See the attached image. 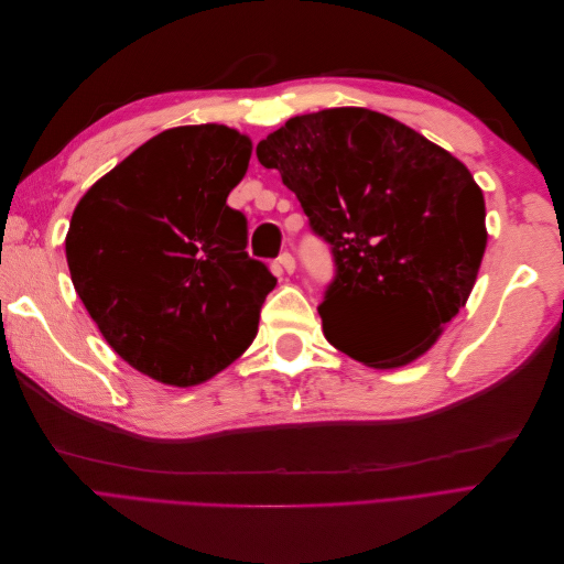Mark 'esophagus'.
<instances>
[{
  "instance_id": "esophagus-1",
  "label": "esophagus",
  "mask_w": 564,
  "mask_h": 564,
  "mask_svg": "<svg viewBox=\"0 0 564 564\" xmlns=\"http://www.w3.org/2000/svg\"><path fill=\"white\" fill-rule=\"evenodd\" d=\"M278 268L282 270V272H286V275H292V272L296 270V259L289 251H284V253H280V259H278Z\"/></svg>"
}]
</instances>
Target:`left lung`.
Instances as JSON below:
<instances>
[{"label":"left lung","mask_w":564,"mask_h":564,"mask_svg":"<svg viewBox=\"0 0 564 564\" xmlns=\"http://www.w3.org/2000/svg\"><path fill=\"white\" fill-rule=\"evenodd\" d=\"M256 158L332 247L317 308L329 344L373 369L414 362L466 305L485 256V197L466 164L367 108L292 117Z\"/></svg>","instance_id":"8db88e82"}]
</instances>
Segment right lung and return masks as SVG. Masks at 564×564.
I'll use <instances>...</instances> for the list:
<instances>
[{
	"instance_id": "add662e5",
	"label": "right lung",
	"mask_w": 564,
	"mask_h": 564,
	"mask_svg": "<svg viewBox=\"0 0 564 564\" xmlns=\"http://www.w3.org/2000/svg\"><path fill=\"white\" fill-rule=\"evenodd\" d=\"M249 158V135L230 127L166 129L75 207V292L110 348L160 383L197 386L232 365L278 284L245 251V214L226 204Z\"/></svg>"
}]
</instances>
